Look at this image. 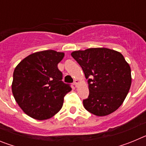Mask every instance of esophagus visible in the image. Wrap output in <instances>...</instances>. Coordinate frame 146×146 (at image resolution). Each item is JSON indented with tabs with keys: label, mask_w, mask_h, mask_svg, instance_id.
I'll return each mask as SVG.
<instances>
[{
	"label": "esophagus",
	"mask_w": 146,
	"mask_h": 146,
	"mask_svg": "<svg viewBox=\"0 0 146 146\" xmlns=\"http://www.w3.org/2000/svg\"><path fill=\"white\" fill-rule=\"evenodd\" d=\"M78 84H79V81L77 80H74V86H75V87H77V85H78Z\"/></svg>",
	"instance_id": "obj_1"
}]
</instances>
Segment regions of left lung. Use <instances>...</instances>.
Here are the masks:
<instances>
[{
  "instance_id": "1",
  "label": "left lung",
  "mask_w": 146,
  "mask_h": 146,
  "mask_svg": "<svg viewBox=\"0 0 146 146\" xmlns=\"http://www.w3.org/2000/svg\"><path fill=\"white\" fill-rule=\"evenodd\" d=\"M88 79L89 96L83 106L92 114L105 116L123 104L131 84V69L121 52L98 47L71 53Z\"/></svg>"
}]
</instances>
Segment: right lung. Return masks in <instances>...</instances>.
Wrapping results in <instances>:
<instances>
[{"mask_svg":"<svg viewBox=\"0 0 146 146\" xmlns=\"http://www.w3.org/2000/svg\"><path fill=\"white\" fill-rule=\"evenodd\" d=\"M64 52L48 50L34 52L18 64L11 84L15 101L28 116L47 120L60 111L64 98L72 91L62 82L58 64Z\"/></svg>","mask_w":146,"mask_h":146,"instance_id":"obj_1","label":"right lung"}]
</instances>
